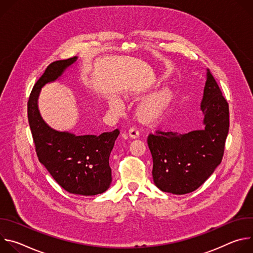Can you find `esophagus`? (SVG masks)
Masks as SVG:
<instances>
[{
  "label": "esophagus",
  "instance_id": "obj_1",
  "mask_svg": "<svg viewBox=\"0 0 253 253\" xmlns=\"http://www.w3.org/2000/svg\"><path fill=\"white\" fill-rule=\"evenodd\" d=\"M128 135L130 138L132 139H135V138H138L139 137V131L135 128V127H131L128 131Z\"/></svg>",
  "mask_w": 253,
  "mask_h": 253
}]
</instances>
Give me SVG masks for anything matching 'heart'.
<instances>
[{"mask_svg": "<svg viewBox=\"0 0 253 253\" xmlns=\"http://www.w3.org/2000/svg\"><path fill=\"white\" fill-rule=\"evenodd\" d=\"M145 94V92H131L127 94V98L139 100ZM174 97V92L170 88H163L147 96L136 108L138 120L145 125L157 124L167 114ZM108 106L114 111H119L122 108V102L117 97H110L108 99Z\"/></svg>", "mask_w": 253, "mask_h": 253, "instance_id": "1", "label": "heart"}]
</instances>
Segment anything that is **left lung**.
Wrapping results in <instances>:
<instances>
[{"label":"left lung","instance_id":"8db88e82","mask_svg":"<svg viewBox=\"0 0 253 253\" xmlns=\"http://www.w3.org/2000/svg\"><path fill=\"white\" fill-rule=\"evenodd\" d=\"M200 109L203 130L186 134L156 131L149 134L155 185L172 194H186L200 187L222 160L229 130L228 103L207 69Z\"/></svg>","mask_w":253,"mask_h":253}]
</instances>
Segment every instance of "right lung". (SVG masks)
<instances>
[{
	"mask_svg": "<svg viewBox=\"0 0 253 253\" xmlns=\"http://www.w3.org/2000/svg\"><path fill=\"white\" fill-rule=\"evenodd\" d=\"M77 57L51 63L35 84L28 101V120L36 153L56 182L72 194L97 195L109 188V156L119 130L101 135L77 136L51 128L41 117L38 98L42 87L57 80Z\"/></svg>",
	"mask_w": 253,
	"mask_h": 253,
	"instance_id": "add662e5",
	"label": "right lung"
}]
</instances>
